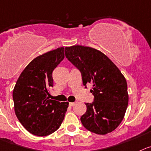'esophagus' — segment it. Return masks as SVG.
Listing matches in <instances>:
<instances>
[{"label":"esophagus","mask_w":151,"mask_h":151,"mask_svg":"<svg viewBox=\"0 0 151 151\" xmlns=\"http://www.w3.org/2000/svg\"><path fill=\"white\" fill-rule=\"evenodd\" d=\"M76 104V102H71L69 103V106H74Z\"/></svg>","instance_id":"esophagus-1"}]
</instances>
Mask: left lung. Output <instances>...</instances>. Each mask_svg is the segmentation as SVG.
Wrapping results in <instances>:
<instances>
[{
    "instance_id": "obj_1",
    "label": "left lung",
    "mask_w": 151,
    "mask_h": 151,
    "mask_svg": "<svg viewBox=\"0 0 151 151\" xmlns=\"http://www.w3.org/2000/svg\"><path fill=\"white\" fill-rule=\"evenodd\" d=\"M68 60L80 70L83 83L92 85L95 99L86 103L80 118L86 129L99 135L115 130L123 120L129 101L124 76L104 53L93 47L74 45L65 47Z\"/></svg>"
}]
</instances>
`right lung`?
<instances>
[{
	"mask_svg": "<svg viewBox=\"0 0 151 151\" xmlns=\"http://www.w3.org/2000/svg\"><path fill=\"white\" fill-rule=\"evenodd\" d=\"M64 47H58L33 59L20 74L14 87V109L18 121L32 134L50 135L59 129L68 102L49 99L53 71L64 59Z\"/></svg>",
	"mask_w": 151,
	"mask_h": 151,
	"instance_id": "add662e5",
	"label": "right lung"
}]
</instances>
